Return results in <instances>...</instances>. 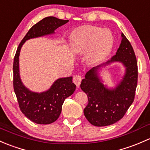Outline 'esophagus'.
Masks as SVG:
<instances>
[{"label":"esophagus","mask_w":150,"mask_h":150,"mask_svg":"<svg viewBox=\"0 0 150 150\" xmlns=\"http://www.w3.org/2000/svg\"><path fill=\"white\" fill-rule=\"evenodd\" d=\"M81 79H82V78H81V76L76 75L74 76V78H73V82L76 85L79 87L80 85V84H81Z\"/></svg>","instance_id":"esophagus-1"}]
</instances>
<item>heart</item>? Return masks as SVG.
<instances>
[{
  "instance_id": "obj_1",
  "label": "heart",
  "mask_w": 150,
  "mask_h": 150,
  "mask_svg": "<svg viewBox=\"0 0 150 150\" xmlns=\"http://www.w3.org/2000/svg\"><path fill=\"white\" fill-rule=\"evenodd\" d=\"M71 50L76 53L88 51L89 63L103 61L112 50L114 44L112 34L108 29L95 26H84L75 29L69 38Z\"/></svg>"
}]
</instances>
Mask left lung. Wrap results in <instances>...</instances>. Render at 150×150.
I'll use <instances>...</instances> for the list:
<instances>
[{
  "instance_id": "8db88e82",
  "label": "left lung",
  "mask_w": 150,
  "mask_h": 150,
  "mask_svg": "<svg viewBox=\"0 0 150 150\" xmlns=\"http://www.w3.org/2000/svg\"><path fill=\"white\" fill-rule=\"evenodd\" d=\"M121 38L116 54L86 72L80 85L88 98L84 114L93 126H106L116 123L134 102L138 78L137 58L132 45L123 33ZM112 62L123 64L125 74L115 86L108 87L103 84L101 72Z\"/></svg>"
}]
</instances>
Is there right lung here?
Masks as SVG:
<instances>
[{
  "instance_id": "1",
  "label": "right lung",
  "mask_w": 150,
  "mask_h": 150,
  "mask_svg": "<svg viewBox=\"0 0 150 150\" xmlns=\"http://www.w3.org/2000/svg\"><path fill=\"white\" fill-rule=\"evenodd\" d=\"M69 22L53 16L46 17L33 26L18 45L13 60V89L20 110L30 121L38 124H50L61 115L65 99L71 96L76 89L73 77H62L55 80L47 90L33 92L21 81L19 71V55L21 47L26 41L55 34L58 27Z\"/></svg>"
}]
</instances>
